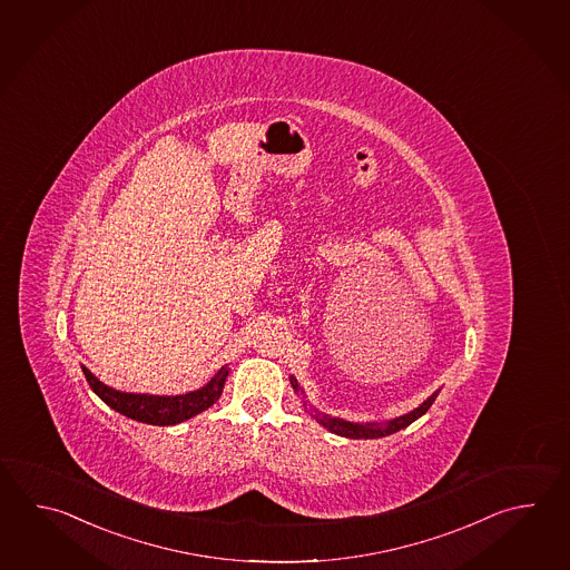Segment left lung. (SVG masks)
Segmentation results:
<instances>
[{
  "label": "left lung",
  "mask_w": 570,
  "mask_h": 570,
  "mask_svg": "<svg viewBox=\"0 0 570 570\" xmlns=\"http://www.w3.org/2000/svg\"><path fill=\"white\" fill-rule=\"evenodd\" d=\"M291 384L296 392L301 390L298 384H296V380H291ZM436 395H439V392L430 395L422 406L412 410L410 414L390 420L385 426H377V424H353V422H345V420L331 419V416L321 414V412H314V419L318 420L325 429L338 434V436H347V439H382V436H387V434H394L397 430L406 429L414 420H419L422 414H426L429 407L432 406V402L436 400Z\"/></svg>",
  "instance_id": "8db88e82"
}]
</instances>
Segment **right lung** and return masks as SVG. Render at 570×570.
I'll return each mask as SVG.
<instances>
[{
    "label": "right lung",
    "mask_w": 570,
    "mask_h": 570,
    "mask_svg": "<svg viewBox=\"0 0 570 570\" xmlns=\"http://www.w3.org/2000/svg\"><path fill=\"white\" fill-rule=\"evenodd\" d=\"M82 373L95 394L119 414L138 422L154 424V426H173L213 406L222 395L223 384L227 380L229 370L222 367L205 387L183 395L124 394L101 384L87 367H82Z\"/></svg>",
    "instance_id": "add662e5"
}]
</instances>
